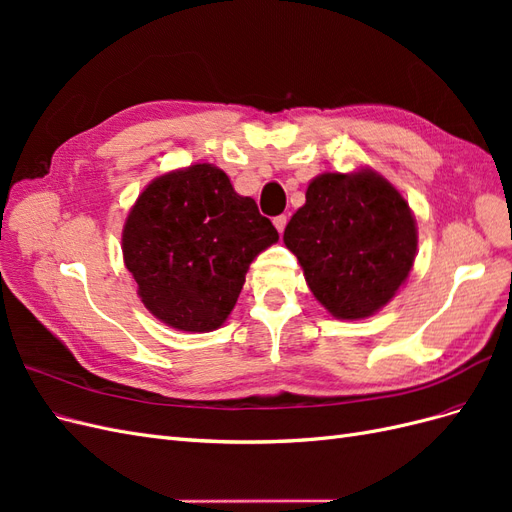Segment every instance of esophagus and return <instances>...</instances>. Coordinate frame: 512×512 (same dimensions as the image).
Returning <instances> with one entry per match:
<instances>
[{
  "label": "esophagus",
  "mask_w": 512,
  "mask_h": 512,
  "mask_svg": "<svg viewBox=\"0 0 512 512\" xmlns=\"http://www.w3.org/2000/svg\"><path fill=\"white\" fill-rule=\"evenodd\" d=\"M286 222H288V218L286 215H277V218H273V224H275V228H277V232H284V228H286Z\"/></svg>",
  "instance_id": "esophagus-1"
}]
</instances>
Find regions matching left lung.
<instances>
[{
  "label": "left lung",
  "mask_w": 512,
  "mask_h": 512,
  "mask_svg": "<svg viewBox=\"0 0 512 512\" xmlns=\"http://www.w3.org/2000/svg\"><path fill=\"white\" fill-rule=\"evenodd\" d=\"M284 243L314 297L335 318L356 320L378 312L406 282L416 226L404 196L380 175L324 173L309 183Z\"/></svg>",
  "instance_id": "left-lung-1"
}]
</instances>
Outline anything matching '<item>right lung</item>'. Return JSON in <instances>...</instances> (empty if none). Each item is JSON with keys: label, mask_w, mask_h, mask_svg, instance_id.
<instances>
[{"label": "right lung", "mask_w": 512, "mask_h": 512, "mask_svg": "<svg viewBox=\"0 0 512 512\" xmlns=\"http://www.w3.org/2000/svg\"><path fill=\"white\" fill-rule=\"evenodd\" d=\"M280 235L224 170L194 164L151 181L123 226V260L149 312L179 331L218 329L250 262Z\"/></svg>", "instance_id": "add662e5"}]
</instances>
